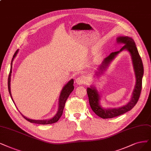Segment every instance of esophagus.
Listing matches in <instances>:
<instances>
[{
	"instance_id": "esophagus-1",
	"label": "esophagus",
	"mask_w": 151,
	"mask_h": 151,
	"mask_svg": "<svg viewBox=\"0 0 151 151\" xmlns=\"http://www.w3.org/2000/svg\"><path fill=\"white\" fill-rule=\"evenodd\" d=\"M76 83L78 85H83L85 83V78L84 76H79L76 79Z\"/></svg>"
}]
</instances>
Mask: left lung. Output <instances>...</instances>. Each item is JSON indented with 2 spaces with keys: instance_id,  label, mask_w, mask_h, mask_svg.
Masks as SVG:
<instances>
[{
  "instance_id": "obj_1",
  "label": "left lung",
  "mask_w": 151,
  "mask_h": 151,
  "mask_svg": "<svg viewBox=\"0 0 151 151\" xmlns=\"http://www.w3.org/2000/svg\"><path fill=\"white\" fill-rule=\"evenodd\" d=\"M118 43H122L124 45L118 52H112L108 57L105 58L101 65H99L98 71H96V76H99L106 68L117 55L123 50H127L131 56L133 68L134 70L136 83L133 91L132 95L129 102L123 106L114 108H103L100 105V96L98 91L94 86L87 88V94L89 103L93 112L103 119L113 118L124 114L134 108L138 101L142 90V81L144 74V67L140 55L133 39L129 37L120 36L116 38Z\"/></svg>"
}]
</instances>
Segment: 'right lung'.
Returning <instances> with one entry per match:
<instances>
[{
    "label": "right lung",
    "mask_w": 151,
    "mask_h": 151,
    "mask_svg": "<svg viewBox=\"0 0 151 151\" xmlns=\"http://www.w3.org/2000/svg\"><path fill=\"white\" fill-rule=\"evenodd\" d=\"M19 52V49L17 50V51L14 53L13 58L12 61H11V66H10V71L9 73V75L8 78V89H9V92L11 98H12V101L14 103V100L12 97V94H11V91H10V80H11V74H12V62L14 61V59L16 57L17 54ZM73 83L74 81L73 79L70 80L66 84L63 86L62 90L61 91L60 98H59V101H58V109L57 114H56L52 118H50L49 119H45V120H34V119H31L26 118L25 116H24L23 114H22V116L24 117V118L27 120L28 121H29L30 122H32V123H35V124H53L55 123V122H57L59 119L60 118V117L63 114V109L65 105V103L66 99H68V96H70V93L73 91V90H74V86H73ZM15 104V103H14Z\"/></svg>",
    "instance_id": "1"
}]
</instances>
